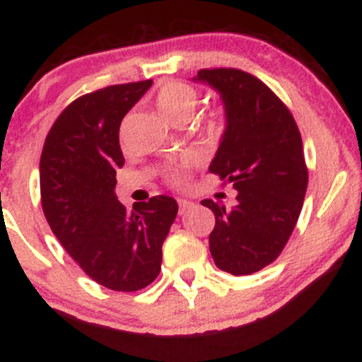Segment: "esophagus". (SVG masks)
<instances>
[{
	"label": "esophagus",
	"instance_id": "esophagus-1",
	"mask_svg": "<svg viewBox=\"0 0 362 362\" xmlns=\"http://www.w3.org/2000/svg\"><path fill=\"white\" fill-rule=\"evenodd\" d=\"M194 207V202L187 201V199H178V209H180V214H185L187 211H190Z\"/></svg>",
	"mask_w": 362,
	"mask_h": 362
}]
</instances>
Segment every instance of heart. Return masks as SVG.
I'll return each mask as SVG.
<instances>
[{
  "mask_svg": "<svg viewBox=\"0 0 362 362\" xmlns=\"http://www.w3.org/2000/svg\"><path fill=\"white\" fill-rule=\"evenodd\" d=\"M156 109L160 114L168 120L170 124H175L178 120H189L190 115L194 114L195 107L199 103V91L192 85H187L184 81H170L165 83L160 90H158L155 97ZM219 124L213 120L207 126L209 134H218ZM170 180L175 184H182L185 180L184 172L180 168H172L168 173Z\"/></svg>",
  "mask_w": 362,
  "mask_h": 362,
  "instance_id": "1",
  "label": "heart"
}]
</instances>
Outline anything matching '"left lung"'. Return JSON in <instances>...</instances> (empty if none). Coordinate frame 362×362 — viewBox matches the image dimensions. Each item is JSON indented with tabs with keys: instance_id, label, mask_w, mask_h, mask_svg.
Returning <instances> with one entry per match:
<instances>
[{
	"instance_id": "left-lung-1",
	"label": "left lung",
	"mask_w": 362,
	"mask_h": 362,
	"mask_svg": "<svg viewBox=\"0 0 362 362\" xmlns=\"http://www.w3.org/2000/svg\"><path fill=\"white\" fill-rule=\"evenodd\" d=\"M194 81L221 97L226 126L209 172L236 189V204L204 199L214 213V264L248 276L272 264L288 243L308 185L300 129L288 107L259 78L233 68L201 69Z\"/></svg>"
}]
</instances>
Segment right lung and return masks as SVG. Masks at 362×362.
Segmentation results:
<instances>
[{
  "label": "right lung",
  "instance_id": "add662e5",
  "mask_svg": "<svg viewBox=\"0 0 362 362\" xmlns=\"http://www.w3.org/2000/svg\"><path fill=\"white\" fill-rule=\"evenodd\" d=\"M151 85H114L76 98L56 119L40 156V197L52 233L86 276L124 293L158 277L178 211L175 199L156 195L127 213L115 195L124 165L120 122Z\"/></svg>",
  "mask_w": 362,
  "mask_h": 362
}]
</instances>
